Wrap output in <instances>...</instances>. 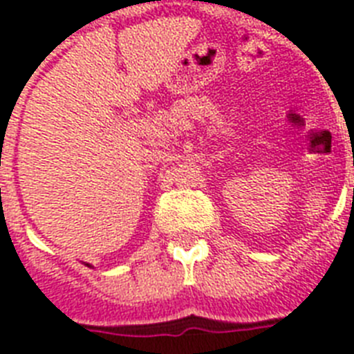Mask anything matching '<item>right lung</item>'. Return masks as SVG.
<instances>
[{
  "mask_svg": "<svg viewBox=\"0 0 354 354\" xmlns=\"http://www.w3.org/2000/svg\"><path fill=\"white\" fill-rule=\"evenodd\" d=\"M86 266H90V264H86ZM90 268H91V266H90Z\"/></svg>",
  "mask_w": 354,
  "mask_h": 354,
  "instance_id": "add662e5",
  "label": "right lung"
}]
</instances>
